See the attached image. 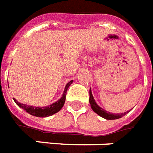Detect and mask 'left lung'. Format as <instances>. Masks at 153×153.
Returning <instances> with one entry per match:
<instances>
[{
    "label": "left lung",
    "mask_w": 153,
    "mask_h": 153,
    "mask_svg": "<svg viewBox=\"0 0 153 153\" xmlns=\"http://www.w3.org/2000/svg\"><path fill=\"white\" fill-rule=\"evenodd\" d=\"M89 103L91 105V108L92 109V110L94 111L95 113L98 114L99 116L105 118L106 120H116V119H119V118L122 117L123 116H124L125 114H128L129 111H127L125 113H123V114H113V113H110L106 110H103L102 108H101L100 106H98L97 103L95 101L94 98H93V96L92 94V91H91V88L89 89Z\"/></svg>",
    "instance_id": "obj_1"
}]
</instances>
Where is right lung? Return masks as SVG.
I'll return each instance as SVG.
<instances>
[{
	"instance_id": "add662e5",
	"label": "right lung",
	"mask_w": 153,
	"mask_h": 153,
	"mask_svg": "<svg viewBox=\"0 0 153 153\" xmlns=\"http://www.w3.org/2000/svg\"><path fill=\"white\" fill-rule=\"evenodd\" d=\"M73 80H71L66 85V86H65V91H64V93H63L62 95V97H61L59 100H57V102H53L52 104L49 105V106H44V107H38V106H29V105L23 104V103L18 102L15 98H13V100L15 102V103H16L20 108L25 110L27 113H29L31 115H33V116L35 117H47L51 116L53 114H56V113H57L58 111L61 110V109L62 108L64 104H65V99H66L67 90H68V88H69V86H70Z\"/></svg>"
}]
</instances>
